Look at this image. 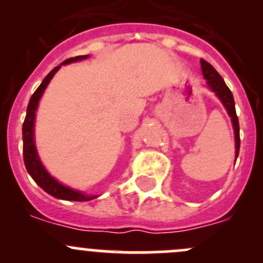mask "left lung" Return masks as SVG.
Listing matches in <instances>:
<instances>
[{
	"label": "left lung",
	"mask_w": 263,
	"mask_h": 263,
	"mask_svg": "<svg viewBox=\"0 0 263 263\" xmlns=\"http://www.w3.org/2000/svg\"><path fill=\"white\" fill-rule=\"evenodd\" d=\"M201 70H202L203 78L206 80V86L215 92L220 102L222 103L224 108L227 109L228 115L232 118L233 129H234V140H235V160L239 154V146H240V139H239V122H238L237 113H235V104H234V98H233L232 91L229 87L227 86L225 81L222 80L221 76L217 73L213 66L205 60H201Z\"/></svg>",
	"instance_id": "1"
}]
</instances>
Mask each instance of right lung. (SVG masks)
Here are the masks:
<instances>
[{
	"instance_id": "1",
	"label": "right lung",
	"mask_w": 263,
	"mask_h": 263,
	"mask_svg": "<svg viewBox=\"0 0 263 263\" xmlns=\"http://www.w3.org/2000/svg\"><path fill=\"white\" fill-rule=\"evenodd\" d=\"M89 58V54L86 55H78V57H72L66 60L65 62L61 63L60 66L53 68L48 75L44 78L42 84L39 85L38 89L35 90L33 95H31L30 100H29L28 109H26V117L25 121L23 123V155H24V163H25V168L28 173L30 174L31 178L34 182L39 185L43 191L55 198L66 201H90L94 198L99 197L97 195H86V193L81 192V191H76L73 188L67 187V185L62 184L58 182L57 179L53 178L47 171L46 166L41 161V158L38 155L35 146V139H34V126H35V113L38 109V104L41 98L43 97L44 90L47 89L50 80L53 76L55 75L61 66L68 65V63L78 62V61H82Z\"/></svg>"
}]
</instances>
